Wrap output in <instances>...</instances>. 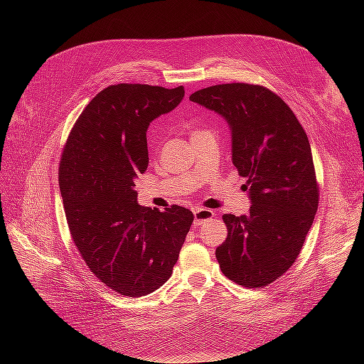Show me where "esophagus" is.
<instances>
[{"label":"esophagus","instance_id":"obj_1","mask_svg":"<svg viewBox=\"0 0 364 364\" xmlns=\"http://www.w3.org/2000/svg\"><path fill=\"white\" fill-rule=\"evenodd\" d=\"M215 215L213 209H206V208H196L194 209V225L200 226L208 220H211Z\"/></svg>","mask_w":364,"mask_h":364}]
</instances>
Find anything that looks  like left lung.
<instances>
[{"mask_svg":"<svg viewBox=\"0 0 364 364\" xmlns=\"http://www.w3.org/2000/svg\"><path fill=\"white\" fill-rule=\"evenodd\" d=\"M190 100L218 112L232 132V162L246 178L247 215L223 214L215 250L223 274L247 289L277 281L299 257L318 206L311 147L290 106L269 87L223 83Z\"/></svg>","mask_w":364,"mask_h":364,"instance_id":"1","label":"left lung"}]
</instances>
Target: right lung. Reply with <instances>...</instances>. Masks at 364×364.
Here are the masks:
<instances>
[{
  "mask_svg": "<svg viewBox=\"0 0 364 364\" xmlns=\"http://www.w3.org/2000/svg\"><path fill=\"white\" fill-rule=\"evenodd\" d=\"M183 95V86H107L86 105L62 150L59 188L73 241L90 270L118 294L158 290L193 225L190 209L141 206L135 191L136 176L149 167V124Z\"/></svg>",
  "mask_w": 364,
  "mask_h": 364,
  "instance_id": "1",
  "label": "right lung"
}]
</instances>
